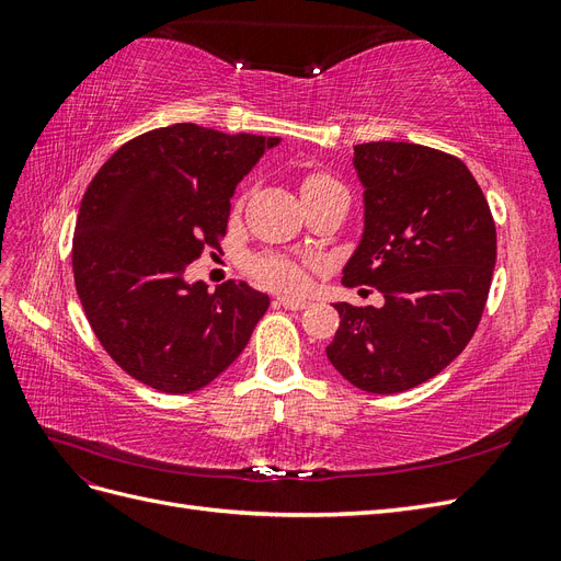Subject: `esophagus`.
<instances>
[{
	"mask_svg": "<svg viewBox=\"0 0 561 561\" xmlns=\"http://www.w3.org/2000/svg\"><path fill=\"white\" fill-rule=\"evenodd\" d=\"M274 304H276V307L287 309V311H301V309L309 307L307 299H297V297H278Z\"/></svg>",
	"mask_w": 561,
	"mask_h": 561,
	"instance_id": "obj_1",
	"label": "esophagus"
}]
</instances>
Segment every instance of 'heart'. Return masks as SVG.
I'll return each mask as SVG.
<instances>
[{
	"mask_svg": "<svg viewBox=\"0 0 561 561\" xmlns=\"http://www.w3.org/2000/svg\"><path fill=\"white\" fill-rule=\"evenodd\" d=\"M328 186H339V184L328 175L311 173L301 182V196L318 190H328ZM254 274H257V278L268 287H276V290H285V293L299 290L304 285L301 266L287 257H262L257 264H254Z\"/></svg>",
	"mask_w": 561,
	"mask_h": 561,
	"instance_id": "heart-1",
	"label": "heart"
}]
</instances>
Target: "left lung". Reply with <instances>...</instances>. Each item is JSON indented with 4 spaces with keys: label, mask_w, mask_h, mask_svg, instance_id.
<instances>
[{
    "label": "left lung",
    "mask_w": 561,
    "mask_h": 561,
    "mask_svg": "<svg viewBox=\"0 0 561 561\" xmlns=\"http://www.w3.org/2000/svg\"><path fill=\"white\" fill-rule=\"evenodd\" d=\"M363 236L342 283L383 304L336 301L328 360L367 393H402L439 375L480 325L496 264V225L468 165L412 142L353 147Z\"/></svg>",
    "instance_id": "1"
}]
</instances>
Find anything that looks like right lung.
<instances>
[{
  "instance_id": "1",
  "label": "right lung",
  "mask_w": 561,
  "mask_h": 561,
  "mask_svg": "<svg viewBox=\"0 0 561 561\" xmlns=\"http://www.w3.org/2000/svg\"><path fill=\"white\" fill-rule=\"evenodd\" d=\"M280 138L196 124L118 147L81 198L72 268L100 344L133 379L192 393L239 358L268 295L229 280L210 295L184 271L219 248L236 186Z\"/></svg>"
}]
</instances>
